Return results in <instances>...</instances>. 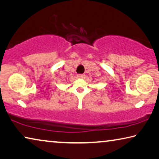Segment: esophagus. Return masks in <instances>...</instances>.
Returning <instances> with one entry per match:
<instances>
[{
    "label": "esophagus",
    "mask_w": 159,
    "mask_h": 159,
    "mask_svg": "<svg viewBox=\"0 0 159 159\" xmlns=\"http://www.w3.org/2000/svg\"><path fill=\"white\" fill-rule=\"evenodd\" d=\"M85 77L84 74H78L77 75V77L78 78H84Z\"/></svg>",
    "instance_id": "esophagus-1"
}]
</instances>
